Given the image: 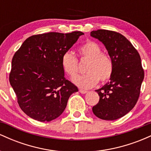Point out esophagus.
<instances>
[{"label": "esophagus", "mask_w": 151, "mask_h": 151, "mask_svg": "<svg viewBox=\"0 0 151 151\" xmlns=\"http://www.w3.org/2000/svg\"><path fill=\"white\" fill-rule=\"evenodd\" d=\"M79 91L81 93H87V91H86V90H83V89H79Z\"/></svg>", "instance_id": "esophagus-1"}]
</instances>
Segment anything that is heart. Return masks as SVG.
<instances>
[{"label": "heart", "mask_w": 151, "mask_h": 151, "mask_svg": "<svg viewBox=\"0 0 151 151\" xmlns=\"http://www.w3.org/2000/svg\"><path fill=\"white\" fill-rule=\"evenodd\" d=\"M79 53L81 60H89V62L86 67L87 74L72 79L76 85L82 89H90L96 86L99 80L105 82L110 79L114 72L113 61L108 54L101 52L99 45L87 41L79 48ZM61 66L64 72L70 77H74L77 74V60L70 52L62 55Z\"/></svg>", "instance_id": "b5f03b06"}]
</instances>
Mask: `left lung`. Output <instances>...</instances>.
<instances>
[{"instance_id":"left-lung-1","label":"left lung","mask_w":151,"mask_h":151,"mask_svg":"<svg viewBox=\"0 0 151 151\" xmlns=\"http://www.w3.org/2000/svg\"><path fill=\"white\" fill-rule=\"evenodd\" d=\"M105 46L114 63L110 81L96 90L99 101L92 108L96 116L114 121L128 114L136 105L140 94L144 71L138 51L124 35L106 30L91 32Z\"/></svg>"}]
</instances>
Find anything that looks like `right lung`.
Here are the masks:
<instances>
[{"mask_svg": "<svg viewBox=\"0 0 151 151\" xmlns=\"http://www.w3.org/2000/svg\"><path fill=\"white\" fill-rule=\"evenodd\" d=\"M84 33L48 32L26 39L12 60L9 80L25 114L41 122L60 116L77 87L65 79L61 58Z\"/></svg>", "mask_w": 151, "mask_h": 151, "instance_id": "right-lung-1", "label": "right lung"}]
</instances>
